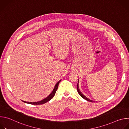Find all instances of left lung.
<instances>
[{
	"label": "left lung",
	"instance_id": "obj_1",
	"mask_svg": "<svg viewBox=\"0 0 129 129\" xmlns=\"http://www.w3.org/2000/svg\"><path fill=\"white\" fill-rule=\"evenodd\" d=\"M77 91H78V92L79 94H80V95L82 98H83L84 99H85V100H86V101H89V102H94V101H92V100H91L88 99L86 96H85L81 92L80 90V89H79V81H78V85H77Z\"/></svg>",
	"mask_w": 129,
	"mask_h": 129
}]
</instances>
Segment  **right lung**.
Returning <instances> with one entry per match:
<instances>
[{"label": "right lung", "instance_id": "1", "mask_svg": "<svg viewBox=\"0 0 129 129\" xmlns=\"http://www.w3.org/2000/svg\"><path fill=\"white\" fill-rule=\"evenodd\" d=\"M61 80L59 81L56 84V85L54 86V87L52 90V91L51 92V93L47 96L46 97L45 99H43V100L41 101H39V102H25V101H22L23 102L25 103H27V104H31V105H42V104H45L47 102H48V101H49L50 100H51L53 96H54L55 94H56V91L58 89V86H59V83L60 82Z\"/></svg>", "mask_w": 129, "mask_h": 129}]
</instances>
